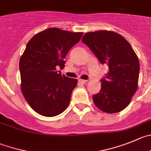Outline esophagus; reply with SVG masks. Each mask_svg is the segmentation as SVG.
Returning <instances> with one entry per match:
<instances>
[{
	"mask_svg": "<svg viewBox=\"0 0 151 151\" xmlns=\"http://www.w3.org/2000/svg\"><path fill=\"white\" fill-rule=\"evenodd\" d=\"M78 81H79L80 83H81V84H86L87 83V80H83V79H79L78 80Z\"/></svg>",
	"mask_w": 151,
	"mask_h": 151,
	"instance_id": "34e87169",
	"label": "esophagus"
}]
</instances>
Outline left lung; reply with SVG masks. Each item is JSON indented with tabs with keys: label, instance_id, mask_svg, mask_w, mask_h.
I'll list each match as a JSON object with an SVG mask.
<instances>
[{
	"label": "left lung",
	"instance_id": "obj_1",
	"mask_svg": "<svg viewBox=\"0 0 151 151\" xmlns=\"http://www.w3.org/2000/svg\"><path fill=\"white\" fill-rule=\"evenodd\" d=\"M81 41L109 67L99 93L93 96L95 105L105 113L122 111L138 89L140 67L136 52L124 37L113 31L87 32Z\"/></svg>",
	"mask_w": 151,
	"mask_h": 151
}]
</instances>
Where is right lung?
Returning a JSON list of instances; mask_svg holds the SVG:
<instances>
[{
  "instance_id": "1",
  "label": "right lung",
  "mask_w": 151,
  "mask_h": 151,
  "mask_svg": "<svg viewBox=\"0 0 151 151\" xmlns=\"http://www.w3.org/2000/svg\"><path fill=\"white\" fill-rule=\"evenodd\" d=\"M83 32L49 28L29 40L20 58L21 88L26 101L36 113L47 117L59 115L70 104L78 80L66 77L56 68Z\"/></svg>"
}]
</instances>
